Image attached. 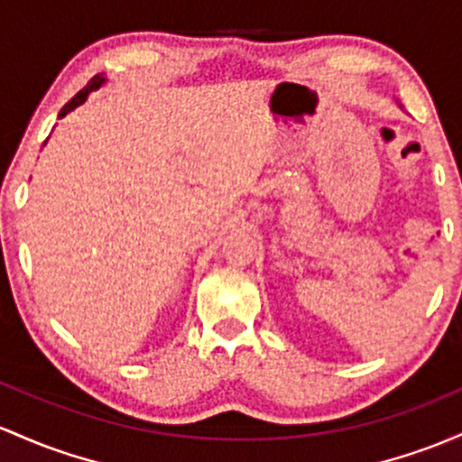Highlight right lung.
I'll use <instances>...</instances> for the list:
<instances>
[{
	"label": "right lung",
	"mask_w": 462,
	"mask_h": 462,
	"mask_svg": "<svg viewBox=\"0 0 462 462\" xmlns=\"http://www.w3.org/2000/svg\"><path fill=\"white\" fill-rule=\"evenodd\" d=\"M105 80H107V79H105V76H103V74H96V76H94V79H91V80H89V83H88V85H85V88H83V89H80V91H79V94H76V96H74V98H72V100H69V103H68V105H65V107H63V109H60L59 118H63V116H68V114H69V111H72V109H76V107H79V105H83V103H85V100H88V96L91 94V91H96V89H98V88H100V85H103V83H105Z\"/></svg>",
	"instance_id": "1"
}]
</instances>
